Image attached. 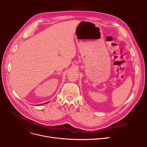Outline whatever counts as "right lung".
I'll list each match as a JSON object with an SVG mask.
<instances>
[{
	"label": "right lung",
	"instance_id": "add662e5",
	"mask_svg": "<svg viewBox=\"0 0 147 147\" xmlns=\"http://www.w3.org/2000/svg\"><path fill=\"white\" fill-rule=\"evenodd\" d=\"M47 103H48V102H47Z\"/></svg>",
	"mask_w": 147,
	"mask_h": 147
}]
</instances>
